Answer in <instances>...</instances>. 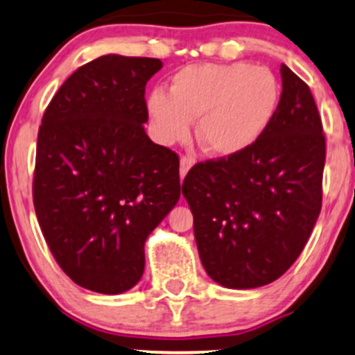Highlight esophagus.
<instances>
[{"label":"esophagus","instance_id":"34e87169","mask_svg":"<svg viewBox=\"0 0 355 355\" xmlns=\"http://www.w3.org/2000/svg\"><path fill=\"white\" fill-rule=\"evenodd\" d=\"M193 166V158L190 157H182L180 158V177L183 178L187 173H189V170Z\"/></svg>","mask_w":355,"mask_h":355}]
</instances>
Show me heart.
Listing matches in <instances>:
<instances>
[{"label":"heart","instance_id":"heart-1","mask_svg":"<svg viewBox=\"0 0 355 355\" xmlns=\"http://www.w3.org/2000/svg\"><path fill=\"white\" fill-rule=\"evenodd\" d=\"M279 76L245 61L189 64L172 76L170 93L153 89L146 110L162 144L183 141L197 118L195 137L205 153L232 158L252 148L279 110Z\"/></svg>","mask_w":355,"mask_h":355}]
</instances>
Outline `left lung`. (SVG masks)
I'll return each instance as SVG.
<instances>
[{
    "label": "left lung",
    "instance_id": "obj_1",
    "mask_svg": "<svg viewBox=\"0 0 355 355\" xmlns=\"http://www.w3.org/2000/svg\"><path fill=\"white\" fill-rule=\"evenodd\" d=\"M274 121L247 152L197 164L182 193L193 214L202 266L227 288L284 275L304 250L322 207L325 137L307 85L280 64Z\"/></svg>",
    "mask_w": 355,
    "mask_h": 355
}]
</instances>
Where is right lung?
<instances>
[{"label":"right lung","mask_w":355,"mask_h":355,"mask_svg":"<svg viewBox=\"0 0 355 355\" xmlns=\"http://www.w3.org/2000/svg\"><path fill=\"white\" fill-rule=\"evenodd\" d=\"M162 67L121 55L89 61L61 85L40 126L36 218L61 270L98 294L135 287L146 239L180 198L178 157L144 126L146 81Z\"/></svg>","instance_id":"1"}]
</instances>
